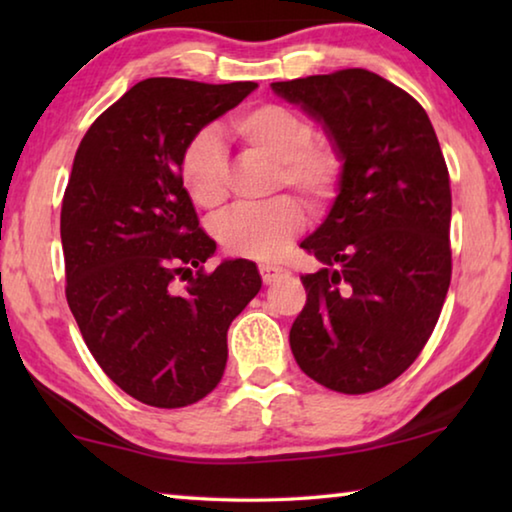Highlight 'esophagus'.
Wrapping results in <instances>:
<instances>
[{
    "instance_id": "obj_1",
    "label": "esophagus",
    "mask_w": 512,
    "mask_h": 512,
    "mask_svg": "<svg viewBox=\"0 0 512 512\" xmlns=\"http://www.w3.org/2000/svg\"><path fill=\"white\" fill-rule=\"evenodd\" d=\"M259 275H262L264 284H273V282L280 280V277L287 275V268L273 266V264H262V266H259Z\"/></svg>"
}]
</instances>
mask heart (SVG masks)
<instances>
[{"mask_svg": "<svg viewBox=\"0 0 512 512\" xmlns=\"http://www.w3.org/2000/svg\"><path fill=\"white\" fill-rule=\"evenodd\" d=\"M230 128L248 153L275 162V187H291L314 207L327 210L341 196L345 155L341 146L316 137V124L307 112L284 103H259L237 112ZM185 194L196 207L214 212L230 194V169L223 144L212 128H203L185 144L178 162ZM305 228V210L293 196H277L264 205H244L225 212L212 223V232L232 257L271 262Z\"/></svg>", "mask_w": 512, "mask_h": 512, "instance_id": "heart-1", "label": "heart"}]
</instances>
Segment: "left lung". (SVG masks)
<instances>
[{"label": "left lung", "instance_id": "left-lung-1", "mask_svg": "<svg viewBox=\"0 0 512 512\" xmlns=\"http://www.w3.org/2000/svg\"><path fill=\"white\" fill-rule=\"evenodd\" d=\"M327 126L345 183L302 248L307 273L291 352L329 391L363 395L395 381L427 345L452 280V189L427 112L361 67L273 83Z\"/></svg>", "mask_w": 512, "mask_h": 512}]
</instances>
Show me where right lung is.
I'll use <instances>...</instances> for the list:
<instances>
[{
	"instance_id": "1",
	"label": "right lung",
	"mask_w": 512,
	"mask_h": 512,
	"mask_svg": "<svg viewBox=\"0 0 512 512\" xmlns=\"http://www.w3.org/2000/svg\"><path fill=\"white\" fill-rule=\"evenodd\" d=\"M255 88L140 81L74 155L60 210L67 305L101 370L142 404L180 409L212 393L228 327L262 289L248 259L205 271L216 244L178 176L192 135Z\"/></svg>"
}]
</instances>
